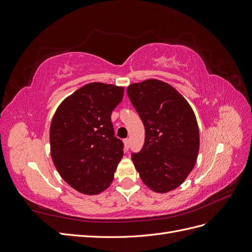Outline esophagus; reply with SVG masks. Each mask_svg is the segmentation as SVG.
<instances>
[{
    "label": "esophagus",
    "instance_id": "34e87169",
    "mask_svg": "<svg viewBox=\"0 0 252 252\" xmlns=\"http://www.w3.org/2000/svg\"><path fill=\"white\" fill-rule=\"evenodd\" d=\"M124 145H125V150H128L129 146H130V139H125Z\"/></svg>",
    "mask_w": 252,
    "mask_h": 252
}]
</instances>
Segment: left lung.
Returning <instances> with one entry per match:
<instances>
[{"instance_id": "obj_1", "label": "left lung", "mask_w": 252, "mask_h": 252, "mask_svg": "<svg viewBox=\"0 0 252 252\" xmlns=\"http://www.w3.org/2000/svg\"><path fill=\"white\" fill-rule=\"evenodd\" d=\"M145 127L143 148L131 154L142 181L156 192L179 187L191 172L200 148L193 110L169 84L150 79L127 88Z\"/></svg>"}]
</instances>
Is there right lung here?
<instances>
[{
    "mask_svg": "<svg viewBox=\"0 0 252 252\" xmlns=\"http://www.w3.org/2000/svg\"><path fill=\"white\" fill-rule=\"evenodd\" d=\"M124 88L89 83L66 97L50 125V152L64 181L85 194L108 188L123 158L111 112L123 100Z\"/></svg>",
    "mask_w": 252,
    "mask_h": 252,
    "instance_id": "add662e5",
    "label": "right lung"
}]
</instances>
